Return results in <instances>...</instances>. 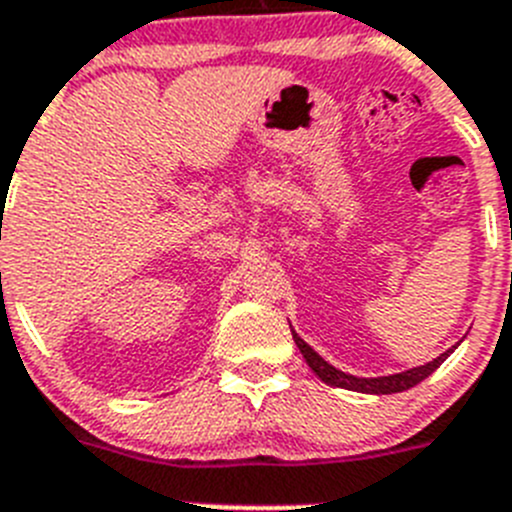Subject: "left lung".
Listing matches in <instances>:
<instances>
[{"label":"left lung","instance_id":"left-lung-1","mask_svg":"<svg viewBox=\"0 0 512 512\" xmlns=\"http://www.w3.org/2000/svg\"><path fill=\"white\" fill-rule=\"evenodd\" d=\"M292 338H295L300 354L305 356L307 366H310L312 372L318 374L325 384H330V387H343V390L366 392V395H395V392L410 390V387L423 382L425 377H431L438 366L449 359V354H454V348H456V346L449 348V351H443L441 356H436V359L428 361V364L413 366V369H408V372L387 374V377H354V374H346L341 372V369H336L333 364H328V361H325L323 356L310 346V343H305L300 336H297L295 330H292Z\"/></svg>","mask_w":512,"mask_h":512}]
</instances>
